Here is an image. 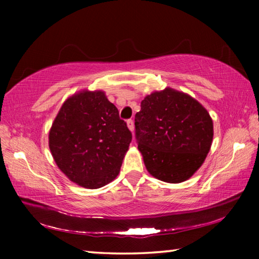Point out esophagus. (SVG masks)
I'll return each instance as SVG.
<instances>
[{
  "instance_id": "esophagus-1",
  "label": "esophagus",
  "mask_w": 259,
  "mask_h": 259,
  "mask_svg": "<svg viewBox=\"0 0 259 259\" xmlns=\"http://www.w3.org/2000/svg\"><path fill=\"white\" fill-rule=\"evenodd\" d=\"M126 125H128V128H129V130L131 131V133H133L134 131V129H135V124H134V121L133 120H128L126 121Z\"/></svg>"
}]
</instances>
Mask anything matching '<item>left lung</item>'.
<instances>
[{
	"label": "left lung",
	"instance_id": "8db88e82",
	"mask_svg": "<svg viewBox=\"0 0 259 259\" xmlns=\"http://www.w3.org/2000/svg\"><path fill=\"white\" fill-rule=\"evenodd\" d=\"M135 126L147 171L165 183L191 178L211 147L213 124L207 109L190 95L171 88L142 100Z\"/></svg>",
	"mask_w": 259,
	"mask_h": 259
}]
</instances>
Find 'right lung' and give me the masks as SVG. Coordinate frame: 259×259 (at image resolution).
<instances>
[{
  "label": "right lung",
  "mask_w": 259,
  "mask_h": 259,
  "mask_svg": "<svg viewBox=\"0 0 259 259\" xmlns=\"http://www.w3.org/2000/svg\"><path fill=\"white\" fill-rule=\"evenodd\" d=\"M133 136L102 90H82L65 100L49 131V148L60 171L96 190L116 178Z\"/></svg>",
  "instance_id": "right-lung-1"
}]
</instances>
